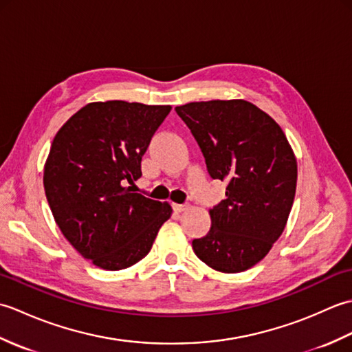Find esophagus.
<instances>
[{
	"instance_id": "1",
	"label": "esophagus",
	"mask_w": 352,
	"mask_h": 352,
	"mask_svg": "<svg viewBox=\"0 0 352 352\" xmlns=\"http://www.w3.org/2000/svg\"><path fill=\"white\" fill-rule=\"evenodd\" d=\"M172 208H174L175 213H182V212L186 210V208H188V206H186V204H172Z\"/></svg>"
}]
</instances>
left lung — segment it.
<instances>
[{"label":"left lung","instance_id":"8db88e82","mask_svg":"<svg viewBox=\"0 0 352 352\" xmlns=\"http://www.w3.org/2000/svg\"><path fill=\"white\" fill-rule=\"evenodd\" d=\"M203 153L208 175L227 183L212 227L193 239L197 257L234 274L265 258L283 233L296 190V159L280 125L243 100L175 107Z\"/></svg>","mask_w":352,"mask_h":352}]
</instances>
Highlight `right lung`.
<instances>
[{
	"label": "right lung",
	"instance_id": "1",
	"mask_svg": "<svg viewBox=\"0 0 352 352\" xmlns=\"http://www.w3.org/2000/svg\"><path fill=\"white\" fill-rule=\"evenodd\" d=\"M170 106L91 102L57 131L43 170L56 223L81 256L106 271L130 267L151 251L168 203L134 193L140 162Z\"/></svg>",
	"mask_w": 352,
	"mask_h": 352
}]
</instances>
